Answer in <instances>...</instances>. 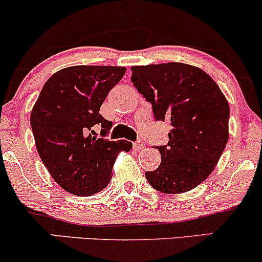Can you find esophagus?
I'll use <instances>...</instances> for the list:
<instances>
[{
    "mask_svg": "<svg viewBox=\"0 0 262 262\" xmlns=\"http://www.w3.org/2000/svg\"><path fill=\"white\" fill-rule=\"evenodd\" d=\"M144 146H145V144H144L141 140H138V141H135V143H133L134 150H141V149H144Z\"/></svg>",
    "mask_w": 262,
    "mask_h": 262,
    "instance_id": "1",
    "label": "esophagus"
}]
</instances>
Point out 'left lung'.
Returning <instances> with one entry per match:
<instances>
[{
	"label": "left lung",
	"mask_w": 262,
	"mask_h": 262,
	"mask_svg": "<svg viewBox=\"0 0 262 262\" xmlns=\"http://www.w3.org/2000/svg\"><path fill=\"white\" fill-rule=\"evenodd\" d=\"M132 82L151 103L156 121L171 124L167 145L155 146L160 166L146 171V180L164 193L197 187L228 143L230 110L223 92L208 74L182 62L133 66Z\"/></svg>",
	"instance_id": "8db88e82"
}]
</instances>
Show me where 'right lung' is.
Listing matches in <instances>:
<instances>
[{"mask_svg": "<svg viewBox=\"0 0 262 262\" xmlns=\"http://www.w3.org/2000/svg\"><path fill=\"white\" fill-rule=\"evenodd\" d=\"M123 66L79 65L58 71L45 82L32 110L31 125L41 161L59 186L92 196L110 183L127 140L104 139L112 122L100 114L108 92L124 76ZM101 127V138L93 129Z\"/></svg>", "mask_w": 262, "mask_h": 262, "instance_id": "obj_1", "label": "right lung"}]
</instances>
